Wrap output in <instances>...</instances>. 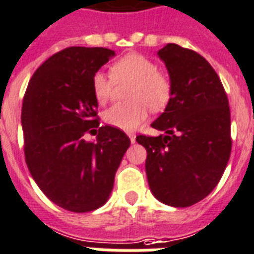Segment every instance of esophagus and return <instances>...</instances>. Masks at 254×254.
<instances>
[{"mask_svg":"<svg viewBox=\"0 0 254 254\" xmlns=\"http://www.w3.org/2000/svg\"><path fill=\"white\" fill-rule=\"evenodd\" d=\"M127 135H128L129 140H131V143H135V141H136V135H135V133H133V132H128V133H127Z\"/></svg>","mask_w":254,"mask_h":254,"instance_id":"34e87169","label":"esophagus"}]
</instances>
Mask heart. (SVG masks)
Returning a JSON list of instances; mask_svg holds the SVG:
<instances>
[{
	"mask_svg": "<svg viewBox=\"0 0 254 254\" xmlns=\"http://www.w3.org/2000/svg\"><path fill=\"white\" fill-rule=\"evenodd\" d=\"M111 78L115 82L131 81L126 103H115L109 107L103 119L109 126L123 131H132L145 121L148 106L152 111H160L169 103L172 85L164 73L157 70L153 60L140 54L126 55L110 68ZM93 94L98 103L109 99L113 89V80L106 73L97 72L92 81Z\"/></svg>",
	"mask_w": 254,
	"mask_h": 254,
	"instance_id": "1",
	"label": "heart"
}]
</instances>
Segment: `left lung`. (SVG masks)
Segmentation results:
<instances>
[{
    "label": "left lung",
    "mask_w": 254,
    "mask_h": 254,
    "mask_svg": "<svg viewBox=\"0 0 254 254\" xmlns=\"http://www.w3.org/2000/svg\"><path fill=\"white\" fill-rule=\"evenodd\" d=\"M157 56L169 73L172 97L151 126L164 135H140L136 141L147 149L145 173L156 199L189 207L214 190L230 160V105L203 56L173 43Z\"/></svg>",
    "instance_id": "left-lung-1"
}]
</instances>
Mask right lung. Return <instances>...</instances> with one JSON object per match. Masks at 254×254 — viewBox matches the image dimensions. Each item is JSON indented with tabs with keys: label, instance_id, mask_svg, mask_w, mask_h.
<instances>
[{
	"label": "right lung",
	"instance_id": "obj_1",
	"mask_svg": "<svg viewBox=\"0 0 254 254\" xmlns=\"http://www.w3.org/2000/svg\"><path fill=\"white\" fill-rule=\"evenodd\" d=\"M115 52L69 47L35 70L22 106L24 157L34 181L50 200L72 212L106 203L128 149L123 131L103 126L95 141L84 135L98 127L93 76Z\"/></svg>",
	"mask_w": 254,
	"mask_h": 254
}]
</instances>
